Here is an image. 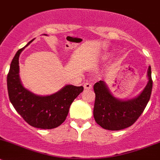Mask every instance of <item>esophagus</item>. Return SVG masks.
Wrapping results in <instances>:
<instances>
[{
    "mask_svg": "<svg viewBox=\"0 0 160 160\" xmlns=\"http://www.w3.org/2000/svg\"><path fill=\"white\" fill-rule=\"evenodd\" d=\"M83 88L85 90H91L92 89V84L91 83H85L83 85Z\"/></svg>",
    "mask_w": 160,
    "mask_h": 160,
    "instance_id": "esophagus-1",
    "label": "esophagus"
}]
</instances>
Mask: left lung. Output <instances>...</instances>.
<instances>
[{
    "instance_id": "1",
    "label": "left lung",
    "mask_w": 160,
    "mask_h": 160,
    "mask_svg": "<svg viewBox=\"0 0 160 160\" xmlns=\"http://www.w3.org/2000/svg\"><path fill=\"white\" fill-rule=\"evenodd\" d=\"M148 82L138 97L130 100L116 98L102 80L94 85L95 102L94 117L96 123L109 131H119L134 124L146 107L152 89L151 67L148 69Z\"/></svg>"
}]
</instances>
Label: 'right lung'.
Here are the masks:
<instances>
[{
	"instance_id": "add662e5",
	"label": "right lung",
	"mask_w": 160,
	"mask_h": 160,
	"mask_svg": "<svg viewBox=\"0 0 160 160\" xmlns=\"http://www.w3.org/2000/svg\"><path fill=\"white\" fill-rule=\"evenodd\" d=\"M32 41L16 52L11 63L7 77L9 99L17 112L30 126L53 129L66 120L71 104L83 91V87L66 85L58 92L48 96L37 95L26 89L20 81L18 58Z\"/></svg>"
}]
</instances>
